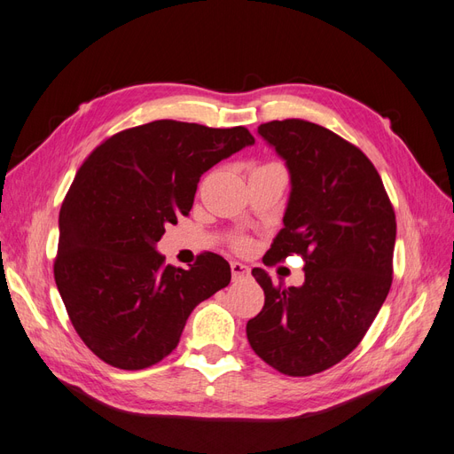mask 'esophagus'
Listing matches in <instances>:
<instances>
[{"label": "esophagus", "instance_id": "34e87169", "mask_svg": "<svg viewBox=\"0 0 454 454\" xmlns=\"http://www.w3.org/2000/svg\"><path fill=\"white\" fill-rule=\"evenodd\" d=\"M230 270H231V278L234 279H241V278L249 276V266H245L241 262H231Z\"/></svg>", "mask_w": 454, "mask_h": 454}]
</instances>
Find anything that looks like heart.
<instances>
[{"label":"heart","instance_id":"b5f03b06","mask_svg":"<svg viewBox=\"0 0 454 454\" xmlns=\"http://www.w3.org/2000/svg\"><path fill=\"white\" fill-rule=\"evenodd\" d=\"M236 247H238V249H245V247H247V241H245V239L238 241V243H236Z\"/></svg>","mask_w":454,"mask_h":454}]
</instances>
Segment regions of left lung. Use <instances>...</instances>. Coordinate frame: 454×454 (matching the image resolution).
Wrapping results in <instances>:
<instances>
[{
    "label": "left lung",
    "instance_id": "left-lung-1",
    "mask_svg": "<svg viewBox=\"0 0 454 454\" xmlns=\"http://www.w3.org/2000/svg\"><path fill=\"white\" fill-rule=\"evenodd\" d=\"M261 135L291 175L283 228L264 264L304 258V283L283 287L253 276L264 308L247 321L254 354L289 377L342 361L364 339L392 287L395 213L367 155L304 120L268 121Z\"/></svg>",
    "mask_w": 454,
    "mask_h": 454
}]
</instances>
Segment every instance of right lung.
Returning a JSON list of instances; mask_svg holds the SVG:
<instances>
[{"label": "right lung", "instance_id": "right-lung-1", "mask_svg": "<svg viewBox=\"0 0 454 454\" xmlns=\"http://www.w3.org/2000/svg\"><path fill=\"white\" fill-rule=\"evenodd\" d=\"M251 145L245 127L158 120L106 138L83 161L60 207L55 281L75 333L105 364L155 365L192 309L230 283L220 254L183 270L155 243L190 213L201 175Z\"/></svg>", "mask_w": 454, "mask_h": 454}]
</instances>
